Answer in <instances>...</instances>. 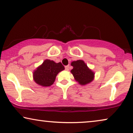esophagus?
Listing matches in <instances>:
<instances>
[{
	"instance_id": "1",
	"label": "esophagus",
	"mask_w": 133,
	"mask_h": 133,
	"mask_svg": "<svg viewBox=\"0 0 133 133\" xmlns=\"http://www.w3.org/2000/svg\"><path fill=\"white\" fill-rule=\"evenodd\" d=\"M65 70H66V71H68V70H69V68H70V66H69V65H66V66H65Z\"/></svg>"
}]
</instances>
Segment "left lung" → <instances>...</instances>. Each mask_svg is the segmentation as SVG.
<instances>
[{"instance_id": "1", "label": "left lung", "mask_w": 133, "mask_h": 133, "mask_svg": "<svg viewBox=\"0 0 133 133\" xmlns=\"http://www.w3.org/2000/svg\"><path fill=\"white\" fill-rule=\"evenodd\" d=\"M73 69L71 71V73L81 85H85L91 82L94 78V72L90 70L84 62L81 60L74 61L71 63Z\"/></svg>"}]
</instances>
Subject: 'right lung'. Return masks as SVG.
Masks as SVG:
<instances>
[{"mask_svg":"<svg viewBox=\"0 0 133 133\" xmlns=\"http://www.w3.org/2000/svg\"><path fill=\"white\" fill-rule=\"evenodd\" d=\"M64 69V66L61 62L55 63L46 59L34 72V80L41 86H51L55 81L57 74Z\"/></svg>","mask_w":133,"mask_h":133,"instance_id":"obj_1","label":"right lung"}]
</instances>
